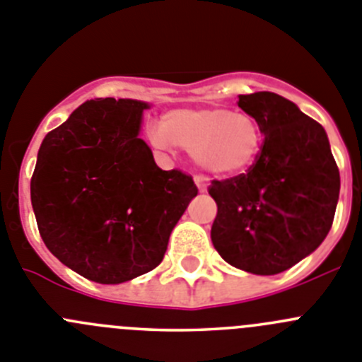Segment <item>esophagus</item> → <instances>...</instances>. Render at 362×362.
<instances>
[{
    "label": "esophagus",
    "instance_id": "1",
    "mask_svg": "<svg viewBox=\"0 0 362 362\" xmlns=\"http://www.w3.org/2000/svg\"><path fill=\"white\" fill-rule=\"evenodd\" d=\"M194 184L198 185V191H200V193H205V191H207V185H209V178L204 177V175H197V177H194Z\"/></svg>",
    "mask_w": 362,
    "mask_h": 362
}]
</instances>
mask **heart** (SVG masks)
Instances as JSON below:
<instances>
[{"mask_svg": "<svg viewBox=\"0 0 362 362\" xmlns=\"http://www.w3.org/2000/svg\"><path fill=\"white\" fill-rule=\"evenodd\" d=\"M162 128H153L151 146H178L193 153L200 168L214 175L245 173L262 151L263 133L258 120L227 108H182L165 113Z\"/></svg>", "mask_w": 362, "mask_h": 362, "instance_id": "heart-1", "label": "heart"}]
</instances>
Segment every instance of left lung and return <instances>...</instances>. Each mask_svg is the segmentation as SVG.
<instances>
[{"label":"left lung","mask_w":362,"mask_h":362,"mask_svg":"<svg viewBox=\"0 0 362 362\" xmlns=\"http://www.w3.org/2000/svg\"><path fill=\"white\" fill-rule=\"evenodd\" d=\"M265 135L247 173L213 180L214 249L229 265L272 276L314 252L334 221L339 169L325 128L272 92L238 97Z\"/></svg>","instance_id":"1"}]
</instances>
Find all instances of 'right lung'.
Masks as SVG:
<instances>
[{"label":"right lung","instance_id":"add662e5","mask_svg":"<svg viewBox=\"0 0 362 362\" xmlns=\"http://www.w3.org/2000/svg\"><path fill=\"white\" fill-rule=\"evenodd\" d=\"M142 100L81 104L45 136L30 180L37 229L55 258L115 285L153 270L198 194L180 169L162 171L139 139Z\"/></svg>","mask_w":362,"mask_h":362}]
</instances>
